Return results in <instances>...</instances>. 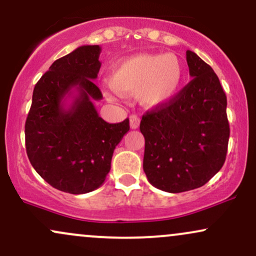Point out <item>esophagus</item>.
<instances>
[{"label":"esophagus","instance_id":"1","mask_svg":"<svg viewBox=\"0 0 256 256\" xmlns=\"http://www.w3.org/2000/svg\"><path fill=\"white\" fill-rule=\"evenodd\" d=\"M140 119L138 118L137 116H130V128H140Z\"/></svg>","mask_w":256,"mask_h":256}]
</instances>
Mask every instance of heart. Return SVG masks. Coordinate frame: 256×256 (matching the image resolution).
Returning <instances> with one entry per match:
<instances>
[{
    "instance_id": "obj_1",
    "label": "heart",
    "mask_w": 256,
    "mask_h": 256,
    "mask_svg": "<svg viewBox=\"0 0 256 256\" xmlns=\"http://www.w3.org/2000/svg\"><path fill=\"white\" fill-rule=\"evenodd\" d=\"M184 78V66L175 54H140L118 62L108 81L118 93L138 94L144 106L158 108L176 98Z\"/></svg>"
}]
</instances>
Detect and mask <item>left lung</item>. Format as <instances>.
Returning <instances> with one entry per match:
<instances>
[{
	"mask_svg": "<svg viewBox=\"0 0 256 256\" xmlns=\"http://www.w3.org/2000/svg\"><path fill=\"white\" fill-rule=\"evenodd\" d=\"M192 78L168 104L143 116V169L149 182L169 193L204 186L226 162L229 122L226 96L214 69L186 52Z\"/></svg>",
	"mask_w": 256,
	"mask_h": 256,
	"instance_id": "left-lung-1",
	"label": "left lung"
}]
</instances>
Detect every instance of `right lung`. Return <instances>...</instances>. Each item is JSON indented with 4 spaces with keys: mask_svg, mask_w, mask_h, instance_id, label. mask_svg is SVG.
Instances as JSON below:
<instances>
[{
    "mask_svg": "<svg viewBox=\"0 0 256 256\" xmlns=\"http://www.w3.org/2000/svg\"><path fill=\"white\" fill-rule=\"evenodd\" d=\"M98 45H83L54 60L36 84L26 125V152L36 173L54 188L83 194L98 188L113 152L130 130L128 119L110 124L93 101L101 63Z\"/></svg>",
    "mask_w": 256,
    "mask_h": 256,
    "instance_id": "right-lung-1",
    "label": "right lung"
}]
</instances>
